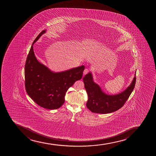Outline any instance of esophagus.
I'll return each mask as SVG.
<instances>
[{"label": "esophagus", "mask_w": 156, "mask_h": 156, "mask_svg": "<svg viewBox=\"0 0 156 156\" xmlns=\"http://www.w3.org/2000/svg\"><path fill=\"white\" fill-rule=\"evenodd\" d=\"M90 70L88 69H85L84 71L83 72V75H85L88 73L90 72Z\"/></svg>", "instance_id": "esophagus-1"}]
</instances>
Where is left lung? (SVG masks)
Returning a JSON list of instances; mask_svg holds the SVG:
<instances>
[{
    "label": "left lung",
    "mask_w": 156,
    "mask_h": 156,
    "mask_svg": "<svg viewBox=\"0 0 156 156\" xmlns=\"http://www.w3.org/2000/svg\"><path fill=\"white\" fill-rule=\"evenodd\" d=\"M136 75L131 85L121 93L115 95H108L100 89V87L93 81L90 73L83 77L84 86L88 95L86 106L94 113H111L120 109L126 104L136 83Z\"/></svg>",
    "instance_id": "1"
}]
</instances>
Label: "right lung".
<instances>
[{
	"instance_id": "right-lung-1",
	"label": "right lung",
	"mask_w": 156,
	"mask_h": 156,
	"mask_svg": "<svg viewBox=\"0 0 156 156\" xmlns=\"http://www.w3.org/2000/svg\"><path fill=\"white\" fill-rule=\"evenodd\" d=\"M46 30L36 37L27 55L24 68L25 90L38 105L47 109H57L64 104L69 88L82 79L85 66L54 73L39 62L34 54L33 44Z\"/></svg>"
}]
</instances>
